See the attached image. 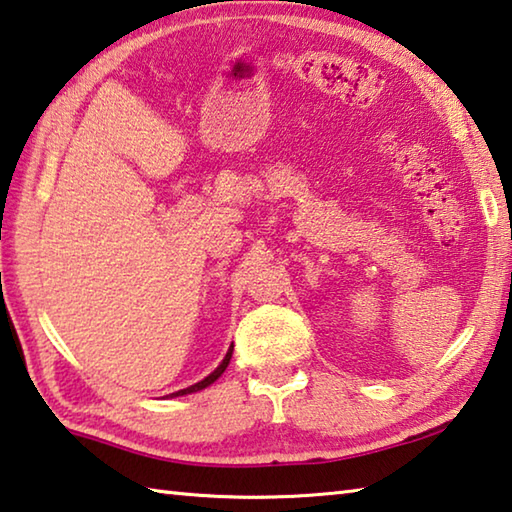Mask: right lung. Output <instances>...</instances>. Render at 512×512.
<instances>
[{
    "label": "right lung",
    "instance_id": "right-lung-1",
    "mask_svg": "<svg viewBox=\"0 0 512 512\" xmlns=\"http://www.w3.org/2000/svg\"><path fill=\"white\" fill-rule=\"evenodd\" d=\"M231 353H233V346H229L227 355H224V360L220 362V366H218V369H215L213 373L206 375V378H204V380H200V382H197V384H191V387H186V389H182V391H175V393H170V396H173V398H175V396H186V393H195V391H202V389L209 387V384H213L215 380H218L220 375L224 373V369H227V366H229V362H231Z\"/></svg>",
    "mask_w": 512,
    "mask_h": 512
}]
</instances>
